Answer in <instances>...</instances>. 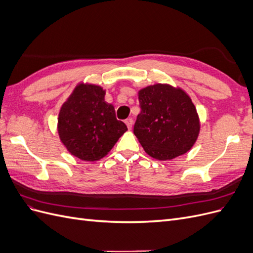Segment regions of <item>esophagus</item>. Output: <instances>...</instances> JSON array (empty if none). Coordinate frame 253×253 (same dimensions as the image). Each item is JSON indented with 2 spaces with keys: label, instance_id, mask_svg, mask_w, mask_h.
Instances as JSON below:
<instances>
[{
  "label": "esophagus",
  "instance_id": "34e87169",
  "mask_svg": "<svg viewBox=\"0 0 253 253\" xmlns=\"http://www.w3.org/2000/svg\"><path fill=\"white\" fill-rule=\"evenodd\" d=\"M126 126H127L128 129H131L132 126H133V119H132V118H127V119L126 120Z\"/></svg>",
  "mask_w": 253,
  "mask_h": 253
}]
</instances>
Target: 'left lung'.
I'll list each match as a JSON object with an SVG mask.
<instances>
[{
    "label": "left lung",
    "mask_w": 253,
    "mask_h": 253,
    "mask_svg": "<svg viewBox=\"0 0 253 253\" xmlns=\"http://www.w3.org/2000/svg\"><path fill=\"white\" fill-rule=\"evenodd\" d=\"M141 112L134 134L144 152L157 160H171L192 149L201 121L185 89L155 83L138 90Z\"/></svg>",
    "instance_id": "1"
}]
</instances>
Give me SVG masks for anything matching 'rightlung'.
<instances>
[{
  "label": "right lung",
  "instance_id": "right-lung-1",
  "mask_svg": "<svg viewBox=\"0 0 253 253\" xmlns=\"http://www.w3.org/2000/svg\"><path fill=\"white\" fill-rule=\"evenodd\" d=\"M105 89L80 82L59 112L57 131L71 155L85 162L106 156L127 127L116 119L114 105L104 100Z\"/></svg>",
  "mask_w": 253,
  "mask_h": 253
}]
</instances>
